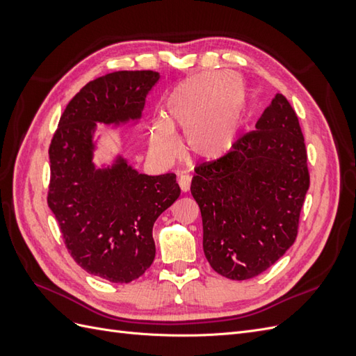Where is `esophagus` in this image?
I'll list each match as a JSON object with an SVG mask.
<instances>
[{
    "mask_svg": "<svg viewBox=\"0 0 356 356\" xmlns=\"http://www.w3.org/2000/svg\"><path fill=\"white\" fill-rule=\"evenodd\" d=\"M178 184H179L182 191L187 193L190 190V186H191V177L188 174H181L179 178H178Z\"/></svg>",
    "mask_w": 356,
    "mask_h": 356,
    "instance_id": "obj_1",
    "label": "esophagus"
}]
</instances>
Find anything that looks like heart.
<instances>
[{
    "mask_svg": "<svg viewBox=\"0 0 356 356\" xmlns=\"http://www.w3.org/2000/svg\"><path fill=\"white\" fill-rule=\"evenodd\" d=\"M243 106L245 84L239 75L207 72L191 77L168 95L165 122L149 124V149L161 163H170L181 149L175 131H182L193 156L204 161L220 160L236 144Z\"/></svg>",
    "mask_w": 356,
    "mask_h": 356,
    "instance_id": "heart-1",
    "label": "heart"
}]
</instances>
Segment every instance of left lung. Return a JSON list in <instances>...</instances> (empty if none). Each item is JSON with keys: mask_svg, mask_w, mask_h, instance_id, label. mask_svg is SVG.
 Listing matches in <instances>:
<instances>
[{"mask_svg": "<svg viewBox=\"0 0 356 356\" xmlns=\"http://www.w3.org/2000/svg\"><path fill=\"white\" fill-rule=\"evenodd\" d=\"M195 170L191 195L211 267L233 281L267 270L294 243L310 184L305 136L285 96L276 93L227 156Z\"/></svg>", "mask_w": 356, "mask_h": 356, "instance_id": "8db88e82", "label": "left lung"}]
</instances>
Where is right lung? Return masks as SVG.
Instances as JSON below:
<instances>
[{"label": "right lung", "instance_id": "right-lung-1", "mask_svg": "<svg viewBox=\"0 0 356 356\" xmlns=\"http://www.w3.org/2000/svg\"><path fill=\"white\" fill-rule=\"evenodd\" d=\"M156 71H117L88 83L62 113L51 138L47 203L74 261L114 284L145 273L156 255L153 225L179 196L175 174H138L118 156L93 163L96 122L138 120Z\"/></svg>", "mask_w": 356, "mask_h": 356}]
</instances>
